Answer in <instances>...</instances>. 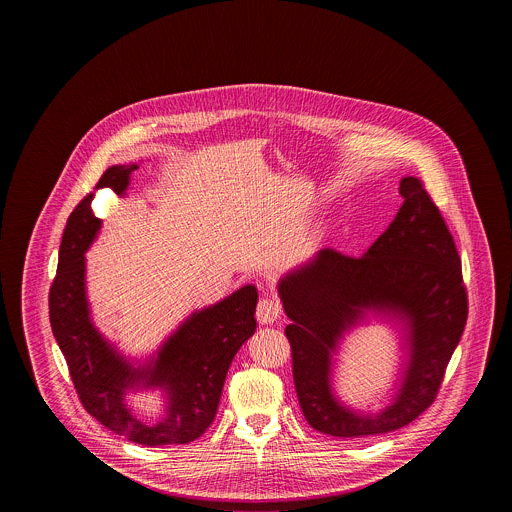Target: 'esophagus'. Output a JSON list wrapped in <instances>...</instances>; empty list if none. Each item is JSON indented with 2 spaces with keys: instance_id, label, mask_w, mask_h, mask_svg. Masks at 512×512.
<instances>
[{
  "instance_id": "esophagus-1",
  "label": "esophagus",
  "mask_w": 512,
  "mask_h": 512,
  "mask_svg": "<svg viewBox=\"0 0 512 512\" xmlns=\"http://www.w3.org/2000/svg\"><path fill=\"white\" fill-rule=\"evenodd\" d=\"M280 315H282V303H280L278 297L267 295V297H263L259 301V305H257V320L261 324H272V322H276L280 318Z\"/></svg>"
}]
</instances>
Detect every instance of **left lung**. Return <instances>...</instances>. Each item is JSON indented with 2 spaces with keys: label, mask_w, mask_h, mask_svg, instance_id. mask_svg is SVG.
I'll list each match as a JSON object with an SVG mask.
<instances>
[{
  "label": "left lung",
  "mask_w": 512,
  "mask_h": 512,
  "mask_svg": "<svg viewBox=\"0 0 512 512\" xmlns=\"http://www.w3.org/2000/svg\"><path fill=\"white\" fill-rule=\"evenodd\" d=\"M403 205L361 257L324 247L278 282L292 324L293 384L305 420L334 438L399 430L438 395L463 336L468 301L461 257L436 203L414 176L399 184ZM368 314L399 323L408 361L392 403L363 414L340 403L331 386L339 341Z\"/></svg>",
  "instance_id": "1"
}]
</instances>
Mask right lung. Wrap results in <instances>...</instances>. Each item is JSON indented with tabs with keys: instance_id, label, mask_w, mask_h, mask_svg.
Here are the masks:
<instances>
[{
	"instance_id": "right-lung-1",
	"label": "right lung",
	"mask_w": 512,
	"mask_h": 512,
	"mask_svg": "<svg viewBox=\"0 0 512 512\" xmlns=\"http://www.w3.org/2000/svg\"><path fill=\"white\" fill-rule=\"evenodd\" d=\"M136 169V163L109 167L96 188H111L122 197ZM92 199L94 194L86 195L74 207L63 232L49 290L53 336L84 409L105 428L147 447L190 443L215 420L226 372L257 328V288L247 284L194 311L144 363L126 359L96 328L86 295L84 253L101 228ZM144 389L164 393V411L153 421L136 417L125 401L130 390Z\"/></svg>"
}]
</instances>
